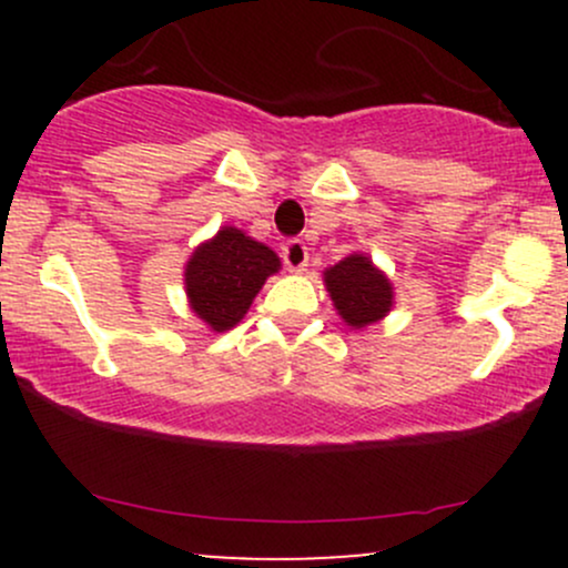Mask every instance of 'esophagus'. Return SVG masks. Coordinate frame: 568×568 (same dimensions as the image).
Returning a JSON list of instances; mask_svg holds the SVG:
<instances>
[{"label":"esophagus","mask_w":568,"mask_h":568,"mask_svg":"<svg viewBox=\"0 0 568 568\" xmlns=\"http://www.w3.org/2000/svg\"><path fill=\"white\" fill-rule=\"evenodd\" d=\"M283 262L291 272H304V266L310 264V251H306L302 240H288V243H283Z\"/></svg>","instance_id":"1"}]
</instances>
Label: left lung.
Masks as SVG:
<instances>
[{"instance_id": "8db88e82", "label": "left lung", "mask_w": 568, "mask_h": 568, "mask_svg": "<svg viewBox=\"0 0 568 568\" xmlns=\"http://www.w3.org/2000/svg\"><path fill=\"white\" fill-rule=\"evenodd\" d=\"M323 280L336 312L352 328H366L393 310V283L363 253H349L328 266Z\"/></svg>"}]
</instances>
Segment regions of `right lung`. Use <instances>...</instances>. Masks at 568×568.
<instances>
[{
	"label": "right lung",
	"mask_w": 568,
	"mask_h": 568,
	"mask_svg": "<svg viewBox=\"0 0 568 568\" xmlns=\"http://www.w3.org/2000/svg\"><path fill=\"white\" fill-rule=\"evenodd\" d=\"M280 270L272 247L256 243L243 230L224 226L197 245L186 262L184 285L189 306L213 331H230L245 317L266 277Z\"/></svg>",
	"instance_id": "1"
}]
</instances>
